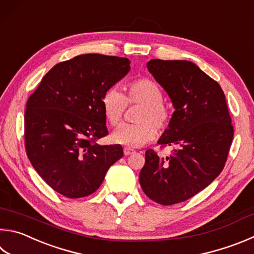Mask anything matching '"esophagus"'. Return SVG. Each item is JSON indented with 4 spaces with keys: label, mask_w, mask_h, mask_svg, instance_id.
Returning a JSON list of instances; mask_svg holds the SVG:
<instances>
[{
    "label": "esophagus",
    "mask_w": 254,
    "mask_h": 254,
    "mask_svg": "<svg viewBox=\"0 0 254 254\" xmlns=\"http://www.w3.org/2000/svg\"><path fill=\"white\" fill-rule=\"evenodd\" d=\"M123 152H124V155H131L134 153V150L131 149V147H124Z\"/></svg>",
    "instance_id": "1"
}]
</instances>
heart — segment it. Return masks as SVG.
Returning <instances> with one entry per match:
<instances>
[{
	"label": "heart",
	"instance_id": "b5f03b06",
	"mask_svg": "<svg viewBox=\"0 0 254 254\" xmlns=\"http://www.w3.org/2000/svg\"><path fill=\"white\" fill-rule=\"evenodd\" d=\"M162 91L155 82L137 79L124 87V94L109 89L101 99L105 119L112 127L121 123L127 105H141L135 124H124L111 135L114 143L130 147H139L155 139L156 128L165 130L171 122L172 112L162 100Z\"/></svg>",
	"mask_w": 254,
	"mask_h": 254
}]
</instances>
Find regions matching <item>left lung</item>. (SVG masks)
<instances>
[{"mask_svg":"<svg viewBox=\"0 0 254 254\" xmlns=\"http://www.w3.org/2000/svg\"><path fill=\"white\" fill-rule=\"evenodd\" d=\"M146 65L175 109L158 143L175 149L165 158L147 150L139 180L151 200L171 205L194 196L221 173L233 126L219 83L194 63L154 59Z\"/></svg>","mask_w":254,"mask_h":254,"instance_id":"obj_1","label":"left lung"}]
</instances>
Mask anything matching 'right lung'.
<instances>
[{
    "instance_id": "right-lung-1",
    "label": "right lung",
    "mask_w": 254,
    "mask_h": 254,
    "mask_svg": "<svg viewBox=\"0 0 254 254\" xmlns=\"http://www.w3.org/2000/svg\"><path fill=\"white\" fill-rule=\"evenodd\" d=\"M130 71L127 58L82 54L54 65L26 102L27 158L49 186L70 199L92 194L123 156L109 134L101 99Z\"/></svg>"
}]
</instances>
